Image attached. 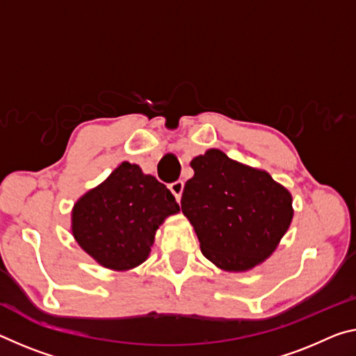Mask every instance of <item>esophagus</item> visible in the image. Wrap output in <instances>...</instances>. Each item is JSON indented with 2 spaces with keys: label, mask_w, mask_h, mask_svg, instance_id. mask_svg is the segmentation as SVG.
Segmentation results:
<instances>
[{
  "label": "esophagus",
  "mask_w": 356,
  "mask_h": 356,
  "mask_svg": "<svg viewBox=\"0 0 356 356\" xmlns=\"http://www.w3.org/2000/svg\"><path fill=\"white\" fill-rule=\"evenodd\" d=\"M169 190H171L174 198L180 201V198H182V191H184V182L182 180H176V182H172L171 185H169Z\"/></svg>",
  "instance_id": "obj_1"
}]
</instances>
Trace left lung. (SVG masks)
Instances as JSON below:
<instances>
[{
	"label": "left lung",
	"instance_id": "left-lung-1",
	"mask_svg": "<svg viewBox=\"0 0 356 356\" xmlns=\"http://www.w3.org/2000/svg\"><path fill=\"white\" fill-rule=\"evenodd\" d=\"M195 176L182 193L202 255L229 273L255 268L273 255L293 218L291 195L266 171L231 160L218 149L195 156Z\"/></svg>",
	"mask_w": 356,
	"mask_h": 356
}]
</instances>
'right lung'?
<instances>
[{"label": "right lung", "mask_w": 356, "mask_h": 356, "mask_svg": "<svg viewBox=\"0 0 356 356\" xmlns=\"http://www.w3.org/2000/svg\"><path fill=\"white\" fill-rule=\"evenodd\" d=\"M179 212L166 185L123 161L103 184L72 207L71 231L77 244L101 266L128 270L149 258L155 233Z\"/></svg>", "instance_id": "obj_1"}]
</instances>
